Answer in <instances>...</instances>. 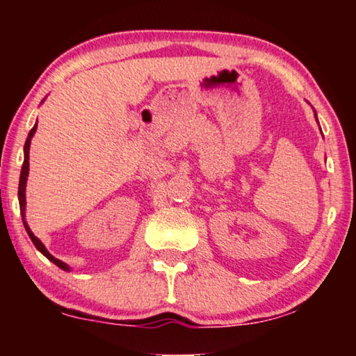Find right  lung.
Returning a JSON list of instances; mask_svg holds the SVG:
<instances>
[{
	"mask_svg": "<svg viewBox=\"0 0 356 356\" xmlns=\"http://www.w3.org/2000/svg\"><path fill=\"white\" fill-rule=\"evenodd\" d=\"M35 129H37V124L33 126V128L31 129V133H29V138H27V140H26V145H24V155H26V157H24L21 179H19V193H17V196H19V206H21V213H22V216H24V211H26V181H27V175H29V149H31V139H32V136L35 134ZM24 227H26V230H27V233H29V236H31L32 243H33V245H35L37 250L40 251L43 256H47L48 259H50V261L53 262V264H56L58 267H61V269H65V270L70 269V267H67V266L65 264V262L60 261V259H56L55 256H51L50 252L47 251V248L42 245V241L38 240V238H37L35 235H33V233L31 232V228L27 227L26 222H24Z\"/></svg>",
	"mask_w": 356,
	"mask_h": 356,
	"instance_id": "right-lung-1",
	"label": "right lung"
}]
</instances>
